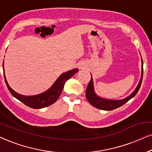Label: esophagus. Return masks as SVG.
I'll list each match as a JSON object with an SVG mask.
<instances>
[{
	"instance_id": "1",
	"label": "esophagus",
	"mask_w": 152,
	"mask_h": 152,
	"mask_svg": "<svg viewBox=\"0 0 152 152\" xmlns=\"http://www.w3.org/2000/svg\"><path fill=\"white\" fill-rule=\"evenodd\" d=\"M83 66H80V67H79V69H83Z\"/></svg>"
}]
</instances>
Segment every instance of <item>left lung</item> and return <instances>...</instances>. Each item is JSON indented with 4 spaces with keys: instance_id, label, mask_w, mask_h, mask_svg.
<instances>
[{
    "instance_id": "obj_1",
    "label": "left lung",
    "mask_w": 152,
    "mask_h": 152,
    "mask_svg": "<svg viewBox=\"0 0 152 152\" xmlns=\"http://www.w3.org/2000/svg\"><path fill=\"white\" fill-rule=\"evenodd\" d=\"M141 61H142V70H141V76L139 83L136 87L133 92H132L129 96H128L127 97L121 100H111V99H106V98H102L98 96L96 94L94 91V82H93V78L92 76H91V80L89 81L88 85H87V89H86V97L87 99L88 100L89 103L91 105L95 107L99 110H113L115 109L120 107L123 105L125 103H126L127 101L134 97L136 96V94L139 90L141 83H142V75H143V62L141 58Z\"/></svg>"
}]
</instances>
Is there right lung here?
I'll return each instance as SVG.
<instances>
[{
	"instance_id": "1",
	"label": "right lung",
	"mask_w": 152,
	"mask_h": 152,
	"mask_svg": "<svg viewBox=\"0 0 152 152\" xmlns=\"http://www.w3.org/2000/svg\"><path fill=\"white\" fill-rule=\"evenodd\" d=\"M3 69L5 83L7 85L8 89H9V91L12 94L13 96L23 102L25 105L34 109L46 107H48L53 103H54L58 100L60 95H61L66 81L69 80V78H71L74 74L78 72V69L76 68V69H73L69 70V71L66 72L65 73H63L57 78V80L55 81L54 84L51 86L50 89H48V90L41 94L34 96H24L16 92L10 87L7 80H6V77L5 75L4 63L3 64Z\"/></svg>"
}]
</instances>
